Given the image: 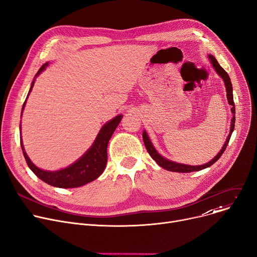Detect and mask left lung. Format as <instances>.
I'll return each instance as SVG.
<instances>
[{
    "label": "left lung",
    "instance_id": "8db88e82",
    "mask_svg": "<svg viewBox=\"0 0 257 257\" xmlns=\"http://www.w3.org/2000/svg\"><path fill=\"white\" fill-rule=\"evenodd\" d=\"M209 60L213 66L214 69L216 70V72L218 73L219 76H221V78L223 79L224 81V84H225V89H226V96H227V100H228V104L231 105V112H232V117H231V124H230V131L228 133V136L226 139V142L225 144L223 145V147H222V149L219 151V153L217 154V155L208 163L206 164H202V165H187V164H183V163H178V162H175V161H172L169 159H166L164 158L163 156H161L160 154L157 152V150L155 149V147L153 146L149 135L147 133L146 130H144L143 132V140H144V144L146 146V149L148 151V153L150 154V156L156 161V163L161 166L162 168L166 169V170H169V172H175V173H191V172H197V170H201V169H204L207 167H210L211 165H213L221 156L222 154L224 153L227 145H228V142L230 140V136L232 134V131L234 129V122H235V107H234V102H233V96H232V84H231V81H230V78L228 76V74L226 73V71L222 68L219 63L217 62V60L212 56V55H209Z\"/></svg>",
    "mask_w": 257,
    "mask_h": 257
}]
</instances>
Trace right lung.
<instances>
[{
    "instance_id": "right-lung-1",
    "label": "right lung",
    "mask_w": 257,
    "mask_h": 257,
    "mask_svg": "<svg viewBox=\"0 0 257 257\" xmlns=\"http://www.w3.org/2000/svg\"><path fill=\"white\" fill-rule=\"evenodd\" d=\"M47 66H48V62L42 65V67L38 70L37 74L35 75V78H34L32 81L27 99L34 87L36 77L43 70H45V68ZM27 99L23 105L22 113L26 106ZM122 117H123L122 114H118L114 116L112 119H110V121H108L107 123H105L100 129L99 133L97 134L91 148L85 152L79 159H77L74 163H72L68 167L60 170H56V172H49V170L40 169L31 161V159L29 158V156L27 155V153L25 151L22 136H21V146H22V150H23L28 166L40 180H42L48 185L58 187V188H76L96 180L102 175V173L104 172V169L106 167L108 142L111 138V135L113 134L115 128L117 127L119 122H121Z\"/></svg>"
}]
</instances>
